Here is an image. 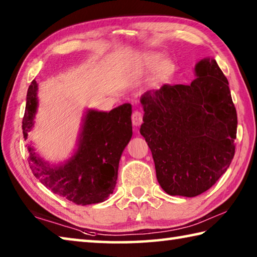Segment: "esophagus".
Instances as JSON below:
<instances>
[{"instance_id":"34e87169","label":"esophagus","mask_w":257,"mask_h":257,"mask_svg":"<svg viewBox=\"0 0 257 257\" xmlns=\"http://www.w3.org/2000/svg\"><path fill=\"white\" fill-rule=\"evenodd\" d=\"M132 122L134 125H139L143 122V113L141 111H134L132 114Z\"/></svg>"}]
</instances>
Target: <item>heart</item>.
<instances>
[{"mask_svg":"<svg viewBox=\"0 0 257 257\" xmlns=\"http://www.w3.org/2000/svg\"><path fill=\"white\" fill-rule=\"evenodd\" d=\"M143 66L146 69L155 68L154 81L156 84H161L168 80L175 71V64L170 60H161V55L158 53H149L143 59Z\"/></svg>","mask_w":257,"mask_h":257,"instance_id":"1","label":"heart"}]
</instances>
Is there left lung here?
Instances as JSON below:
<instances>
[{"label":"left lung","mask_w":257,"mask_h":257,"mask_svg":"<svg viewBox=\"0 0 257 257\" xmlns=\"http://www.w3.org/2000/svg\"><path fill=\"white\" fill-rule=\"evenodd\" d=\"M190 85L165 84L146 92L141 134L156 178L172 196L194 197L219 180L234 155L237 112L216 61H199Z\"/></svg>","instance_id":"1"}]
</instances>
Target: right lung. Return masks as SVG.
I'll list each match as a JSON object with an SVG mask.
<instances>
[{"mask_svg": "<svg viewBox=\"0 0 257 257\" xmlns=\"http://www.w3.org/2000/svg\"><path fill=\"white\" fill-rule=\"evenodd\" d=\"M36 108L37 82L34 79L27 92L23 119L25 141L34 124ZM130 116V104H123L108 113L88 111L79 147L62 167L51 168L35 154L32 146H28V162L33 175L54 194L78 205L104 202L113 193L120 156L132 138Z\"/></svg>", "mask_w": 257, "mask_h": 257, "instance_id": "obj_1", "label": "right lung"}]
</instances>
